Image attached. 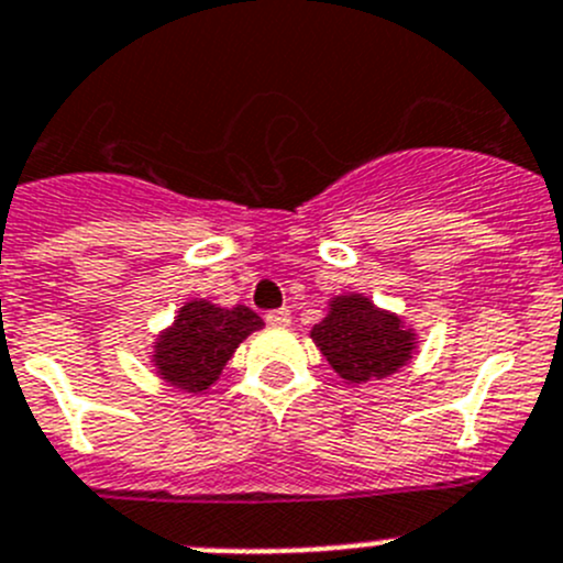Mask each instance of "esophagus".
Wrapping results in <instances>:
<instances>
[{"instance_id": "esophagus-1", "label": "esophagus", "mask_w": 563, "mask_h": 563, "mask_svg": "<svg viewBox=\"0 0 563 563\" xmlns=\"http://www.w3.org/2000/svg\"><path fill=\"white\" fill-rule=\"evenodd\" d=\"M266 324H272V327H288V324H291V310H286V308L269 310V313H266Z\"/></svg>"}]
</instances>
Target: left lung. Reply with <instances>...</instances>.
<instances>
[{
	"instance_id": "8db88e82",
	"label": "left lung",
	"mask_w": 563,
	"mask_h": 563,
	"mask_svg": "<svg viewBox=\"0 0 563 563\" xmlns=\"http://www.w3.org/2000/svg\"><path fill=\"white\" fill-rule=\"evenodd\" d=\"M310 338L335 374L346 382L385 379L415 352V332L390 310H379L363 294H343L330 313L310 330Z\"/></svg>"
}]
</instances>
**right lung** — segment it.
Masks as SVG:
<instances>
[{
  "label": "right lung",
  "mask_w": 563,
  "mask_h": 563,
  "mask_svg": "<svg viewBox=\"0 0 563 563\" xmlns=\"http://www.w3.org/2000/svg\"><path fill=\"white\" fill-rule=\"evenodd\" d=\"M261 327V316L244 305L228 310L206 299H192L178 310L173 327L156 338L154 365L170 385L203 393L220 379L239 343Z\"/></svg>",
  "instance_id": "right-lung-1"
}]
</instances>
